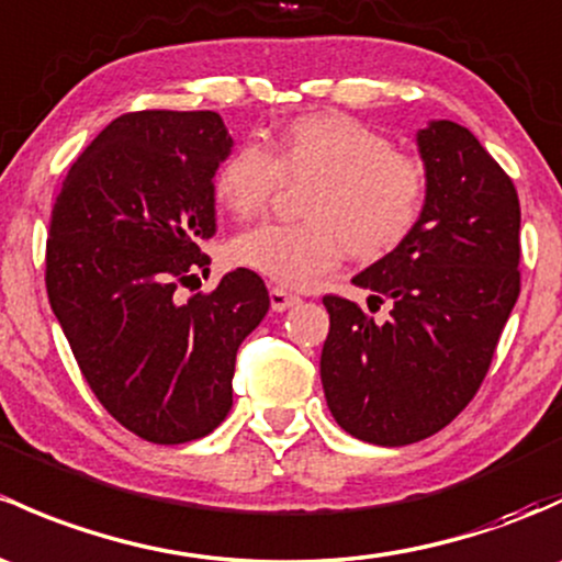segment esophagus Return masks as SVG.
I'll return each mask as SVG.
<instances>
[{"instance_id": "obj_1", "label": "esophagus", "mask_w": 562, "mask_h": 562, "mask_svg": "<svg viewBox=\"0 0 562 562\" xmlns=\"http://www.w3.org/2000/svg\"><path fill=\"white\" fill-rule=\"evenodd\" d=\"M269 301H271V310H274V312H285V310H291V306H296L301 299L296 296V293L285 291V288H271Z\"/></svg>"}]
</instances>
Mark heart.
<instances>
[{"mask_svg":"<svg viewBox=\"0 0 562 562\" xmlns=\"http://www.w3.org/2000/svg\"><path fill=\"white\" fill-rule=\"evenodd\" d=\"M282 180L312 182L301 226H263L234 236L232 261L285 288H310L345 256L376 261L404 245L428 196L425 167L387 137L341 112L293 117L269 153L234 147L215 172V199L236 221L269 206Z\"/></svg>","mask_w":562,"mask_h":562,"instance_id":"obj_1","label":"heart"}]
</instances>
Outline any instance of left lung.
Wrapping results in <instances>:
<instances>
[{
  "label": "left lung",
  "mask_w": 562,
  "mask_h": 562,
  "mask_svg": "<svg viewBox=\"0 0 562 562\" xmlns=\"http://www.w3.org/2000/svg\"><path fill=\"white\" fill-rule=\"evenodd\" d=\"M428 177L417 228L352 277L356 301L326 296L321 380L334 420L360 441L404 447L434 436L480 390L519 296V199L480 139L452 121L415 134Z\"/></svg>",
  "instance_id": "1"
}]
</instances>
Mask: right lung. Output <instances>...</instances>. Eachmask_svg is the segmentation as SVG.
<instances>
[{
    "label": "right lung",
    "instance_id": "1",
    "mask_svg": "<svg viewBox=\"0 0 562 562\" xmlns=\"http://www.w3.org/2000/svg\"><path fill=\"white\" fill-rule=\"evenodd\" d=\"M234 139L217 112L121 115L72 164L50 212L45 285L82 376L153 445L202 439L234 404L236 350L269 312L250 269L177 299L210 271L215 172Z\"/></svg>",
    "mask_w": 562,
    "mask_h": 562
}]
</instances>
